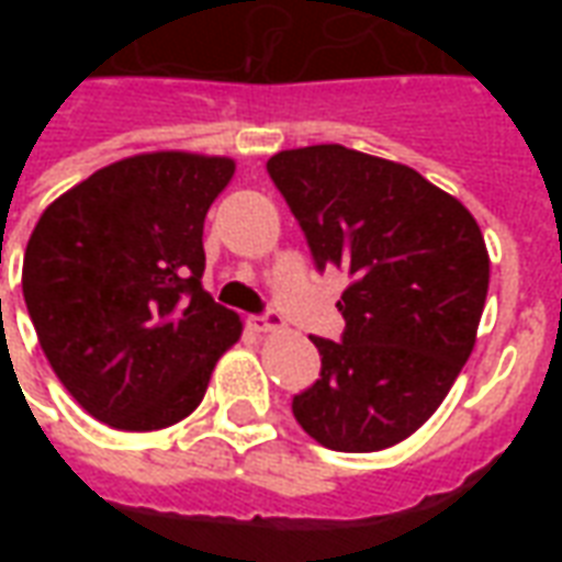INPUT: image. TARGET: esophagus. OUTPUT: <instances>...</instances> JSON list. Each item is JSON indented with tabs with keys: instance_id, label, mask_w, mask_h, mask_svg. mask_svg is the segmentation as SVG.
Masks as SVG:
<instances>
[{
	"instance_id": "1",
	"label": "esophagus",
	"mask_w": 562,
	"mask_h": 562,
	"mask_svg": "<svg viewBox=\"0 0 562 562\" xmlns=\"http://www.w3.org/2000/svg\"><path fill=\"white\" fill-rule=\"evenodd\" d=\"M249 328L258 330V334H270V330H280L282 328V316L277 310H265V313H258V316H249Z\"/></svg>"
}]
</instances>
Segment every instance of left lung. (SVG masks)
I'll use <instances>...</instances> for the list:
<instances>
[{"label":"left lung","mask_w":562,"mask_h":562,"mask_svg":"<svg viewBox=\"0 0 562 562\" xmlns=\"http://www.w3.org/2000/svg\"><path fill=\"white\" fill-rule=\"evenodd\" d=\"M268 173L318 270L342 268L340 342L310 337L322 373L292 413L334 451H379L415 434L467 364L491 261L458 198L397 161L342 144L282 149Z\"/></svg>","instance_id":"obj_1"}]
</instances>
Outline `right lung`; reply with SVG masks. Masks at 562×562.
<instances>
[{"instance_id":"right-lung-1","label":"right lung","mask_w":562,"mask_h":562,"mask_svg":"<svg viewBox=\"0 0 562 562\" xmlns=\"http://www.w3.org/2000/svg\"><path fill=\"white\" fill-rule=\"evenodd\" d=\"M234 173L225 156L114 161L44 210L23 297L68 394L116 430H161L204 401L240 318L204 285V216Z\"/></svg>"}]
</instances>
